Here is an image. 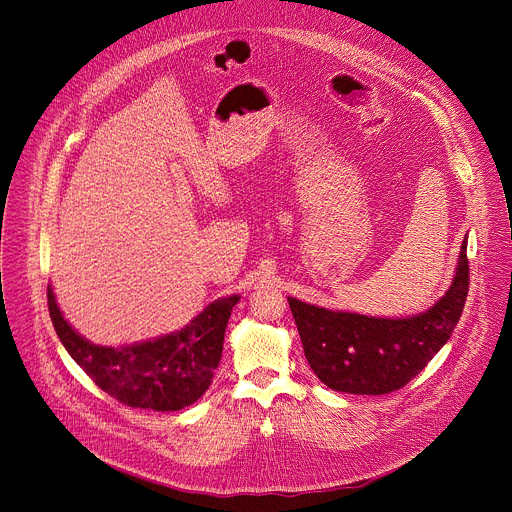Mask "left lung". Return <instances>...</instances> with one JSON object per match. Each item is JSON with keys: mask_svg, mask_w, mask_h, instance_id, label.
I'll list each match as a JSON object with an SVG mask.
<instances>
[{"mask_svg": "<svg viewBox=\"0 0 512 512\" xmlns=\"http://www.w3.org/2000/svg\"><path fill=\"white\" fill-rule=\"evenodd\" d=\"M466 247L464 237L446 294L415 316L377 318L287 298L316 377L340 393L387 395L419 375L462 316L468 296Z\"/></svg>", "mask_w": 512, "mask_h": 512, "instance_id": "1", "label": "left lung"}]
</instances>
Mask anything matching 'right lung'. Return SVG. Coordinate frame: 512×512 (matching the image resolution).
<instances>
[{"mask_svg":"<svg viewBox=\"0 0 512 512\" xmlns=\"http://www.w3.org/2000/svg\"><path fill=\"white\" fill-rule=\"evenodd\" d=\"M241 296L210 302L184 328L127 346H103L72 328L48 285V310L66 352L113 399L139 409L178 411L198 401L221 362L227 322Z\"/></svg>","mask_w":512,"mask_h":512,"instance_id":"right-lung-1","label":"right lung"}]
</instances>
